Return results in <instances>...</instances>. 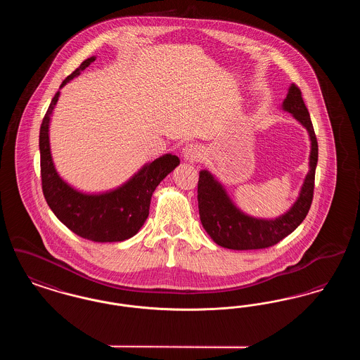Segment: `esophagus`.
I'll list each match as a JSON object with an SVG mask.
<instances>
[{"label":"esophagus","mask_w":360,"mask_h":360,"mask_svg":"<svg viewBox=\"0 0 360 360\" xmlns=\"http://www.w3.org/2000/svg\"><path fill=\"white\" fill-rule=\"evenodd\" d=\"M202 153H204V151H202V147H201L200 144H197V143H188V144H186V146L184 147V150H182V156H184V159L188 160V162H194L195 159L201 158Z\"/></svg>","instance_id":"obj_1"}]
</instances>
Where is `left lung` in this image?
<instances>
[{"instance_id":"obj_1","label":"left lung","mask_w":360,"mask_h":360,"mask_svg":"<svg viewBox=\"0 0 360 360\" xmlns=\"http://www.w3.org/2000/svg\"><path fill=\"white\" fill-rule=\"evenodd\" d=\"M282 109L291 113L307 131L310 140L309 172L289 210L274 219H260L244 213L229 197L223 184L207 170L200 172L198 209L201 224L216 244L229 250H260L271 247L302 223L313 200L314 174L319 159V146L301 90L291 84Z\"/></svg>"}]
</instances>
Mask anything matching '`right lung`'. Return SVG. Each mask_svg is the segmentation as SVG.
<instances>
[{"instance_id": "obj_1", "label": "right lung", "mask_w": 360, "mask_h": 360, "mask_svg": "<svg viewBox=\"0 0 360 360\" xmlns=\"http://www.w3.org/2000/svg\"><path fill=\"white\" fill-rule=\"evenodd\" d=\"M96 60L90 56L62 82V89ZM60 91L53 96L39 136L40 170L44 198L53 214L70 231L97 243L122 241L144 225L156 186L179 165L176 155L165 154L146 163L121 186L103 193H85L71 186L56 172L50 146V124Z\"/></svg>"}]
</instances>
